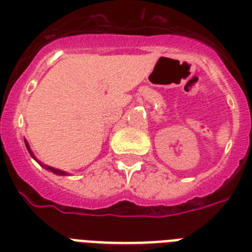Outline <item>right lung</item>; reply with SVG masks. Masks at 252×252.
<instances>
[{
	"label": "right lung",
	"mask_w": 252,
	"mask_h": 252,
	"mask_svg": "<svg viewBox=\"0 0 252 252\" xmlns=\"http://www.w3.org/2000/svg\"><path fill=\"white\" fill-rule=\"evenodd\" d=\"M25 146H27V149H28V151H29V154H31V156H32V158H34L35 161H37L38 164H39V165H41V166H43V168L46 169V170H48V172H52V173H54V174H56V175H65V174H66V173H65V172H63V170H59V169L51 168V166H48V165H44V164H42L41 161H38L37 158H35L34 154H33V152H32L31 147H29V145H28V142H27V141H25Z\"/></svg>",
	"instance_id": "right-lung-1"
}]
</instances>
